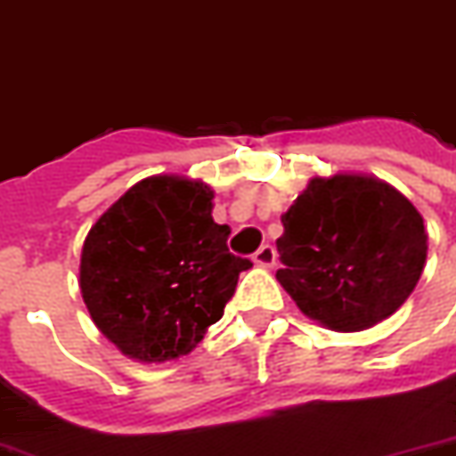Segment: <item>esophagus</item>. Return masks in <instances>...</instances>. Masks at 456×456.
Wrapping results in <instances>:
<instances>
[{
  "label": "esophagus",
  "instance_id": "esophagus-1",
  "mask_svg": "<svg viewBox=\"0 0 456 456\" xmlns=\"http://www.w3.org/2000/svg\"><path fill=\"white\" fill-rule=\"evenodd\" d=\"M254 263L258 268H273V263H275V248L268 244L261 246L254 254Z\"/></svg>",
  "mask_w": 456,
  "mask_h": 456
}]
</instances>
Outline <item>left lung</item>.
<instances>
[{
	"mask_svg": "<svg viewBox=\"0 0 456 456\" xmlns=\"http://www.w3.org/2000/svg\"><path fill=\"white\" fill-rule=\"evenodd\" d=\"M282 227L275 278L299 312L331 331H365L389 319L426 268L420 212L367 174L314 176Z\"/></svg>",
	"mask_w": 456,
	"mask_h": 456,
	"instance_id": "8db88e82",
	"label": "left lung"
}]
</instances>
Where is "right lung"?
Masks as SVG:
<instances>
[{
	"instance_id": "1",
	"label": "right lung",
	"mask_w": 456,
	"mask_h": 456,
	"mask_svg": "<svg viewBox=\"0 0 456 456\" xmlns=\"http://www.w3.org/2000/svg\"><path fill=\"white\" fill-rule=\"evenodd\" d=\"M212 198L202 181L159 174L137 181L89 229L84 305L123 355L147 365L188 355L254 265L229 254L232 229L212 219Z\"/></svg>"
}]
</instances>
